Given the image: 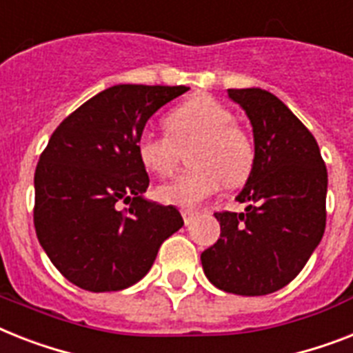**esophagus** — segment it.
Masks as SVG:
<instances>
[{
    "label": "esophagus",
    "instance_id": "obj_1",
    "mask_svg": "<svg viewBox=\"0 0 353 353\" xmlns=\"http://www.w3.org/2000/svg\"><path fill=\"white\" fill-rule=\"evenodd\" d=\"M181 216H183V221H185V225H190L194 219H196L197 212L196 210H188V208H185V210H181Z\"/></svg>",
    "mask_w": 353,
    "mask_h": 353
}]
</instances>
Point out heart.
Listing matches in <instances>:
<instances>
[{"label": "heart", "instance_id": "heart-1", "mask_svg": "<svg viewBox=\"0 0 353 353\" xmlns=\"http://www.w3.org/2000/svg\"><path fill=\"white\" fill-rule=\"evenodd\" d=\"M167 134L143 130L136 139L139 161L156 176H168L186 154L188 170L157 188L159 201L196 206L223 185L237 186L252 174L256 150L250 137L234 125V114L210 96H196L165 117Z\"/></svg>", "mask_w": 353, "mask_h": 353}]
</instances>
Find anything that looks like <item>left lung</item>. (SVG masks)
Returning a JSON list of instances; mask_svg holds the SVG:
<instances>
[{"label":"left lung","instance_id":"obj_1","mask_svg":"<svg viewBox=\"0 0 353 353\" xmlns=\"http://www.w3.org/2000/svg\"><path fill=\"white\" fill-rule=\"evenodd\" d=\"M250 119L256 161L239 196L245 212H216L217 243L201 254L219 290L266 296L303 270L326 225L328 174L312 132L263 88H228Z\"/></svg>","mask_w":353,"mask_h":353}]
</instances>
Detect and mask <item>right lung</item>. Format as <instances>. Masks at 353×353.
Listing matches in <instances>:
<instances>
[{"mask_svg":"<svg viewBox=\"0 0 353 353\" xmlns=\"http://www.w3.org/2000/svg\"><path fill=\"white\" fill-rule=\"evenodd\" d=\"M188 88L114 85L65 117L34 174V226L48 259L88 292L147 276L161 243L183 226L176 206L148 201L136 139L152 114ZM125 202L128 209L119 205Z\"/></svg>","mask_w":353,"mask_h":353,"instance_id":"right-lung-1","label":"right lung"}]
</instances>
